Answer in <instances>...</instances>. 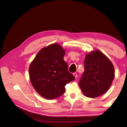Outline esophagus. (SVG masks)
<instances>
[{
    "label": "esophagus",
    "mask_w": 127,
    "mask_h": 127,
    "mask_svg": "<svg viewBox=\"0 0 127 127\" xmlns=\"http://www.w3.org/2000/svg\"><path fill=\"white\" fill-rule=\"evenodd\" d=\"M73 74L74 75V76L75 77V78H77V74L76 73H74Z\"/></svg>",
    "instance_id": "34e87169"
}]
</instances>
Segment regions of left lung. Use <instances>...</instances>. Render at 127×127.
Wrapping results in <instances>:
<instances>
[{
    "instance_id": "1",
    "label": "left lung",
    "mask_w": 127,
    "mask_h": 127,
    "mask_svg": "<svg viewBox=\"0 0 127 127\" xmlns=\"http://www.w3.org/2000/svg\"><path fill=\"white\" fill-rule=\"evenodd\" d=\"M84 72L79 85L83 94L95 98L105 93L114 78V68L104 54L96 50L88 54L84 61Z\"/></svg>"
}]
</instances>
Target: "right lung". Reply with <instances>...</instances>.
Wrapping results in <instances>:
<instances>
[{
	"label": "right lung",
	"mask_w": 127,
	"mask_h": 127,
	"mask_svg": "<svg viewBox=\"0 0 127 127\" xmlns=\"http://www.w3.org/2000/svg\"><path fill=\"white\" fill-rule=\"evenodd\" d=\"M65 51L57 44L42 49L32 62L29 68L31 84L41 96L54 99L63 95L65 86L75 79L68 70L64 61Z\"/></svg>",
	"instance_id": "right-lung-1"
}]
</instances>
